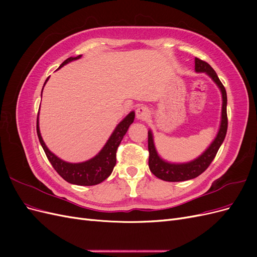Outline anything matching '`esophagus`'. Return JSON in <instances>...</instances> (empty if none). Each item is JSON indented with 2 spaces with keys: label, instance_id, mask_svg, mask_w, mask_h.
Masks as SVG:
<instances>
[{
  "label": "esophagus",
  "instance_id": "esophagus-1",
  "mask_svg": "<svg viewBox=\"0 0 257 257\" xmlns=\"http://www.w3.org/2000/svg\"><path fill=\"white\" fill-rule=\"evenodd\" d=\"M149 115H150V111H149V109H148L146 106H139V107H137V109H136V118L138 120H143V121L147 120L148 118H149Z\"/></svg>",
  "mask_w": 257,
  "mask_h": 257
}]
</instances>
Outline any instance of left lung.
Returning a JSON list of instances; mask_svg holds the SVG:
<instances>
[{
	"label": "left lung",
	"instance_id": "obj_1",
	"mask_svg": "<svg viewBox=\"0 0 257 257\" xmlns=\"http://www.w3.org/2000/svg\"><path fill=\"white\" fill-rule=\"evenodd\" d=\"M195 71L197 73H206L212 80L217 84L222 92V120L219 133L212 144L209 146L208 149L200 155L196 160H194L190 163H185V164H172V163H167L163 161L155 150V147L153 144V137L151 131L148 132V149H149V168L151 173L162 179L164 181L168 182H179V181H185L190 180L198 177L200 174H203L205 170L211 164V162L215 158V155L219 151L222 143L224 142V138L226 136L227 132V111H226V105H227V95L226 90H225L223 83L217 77L214 69L210 66L207 62L195 58Z\"/></svg>",
	"mask_w": 257,
	"mask_h": 257
}]
</instances>
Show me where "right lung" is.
Returning <instances> with one entry per match:
<instances>
[{
	"label": "right lung",
	"instance_id": "1",
	"mask_svg": "<svg viewBox=\"0 0 257 257\" xmlns=\"http://www.w3.org/2000/svg\"><path fill=\"white\" fill-rule=\"evenodd\" d=\"M80 57L81 54L75 58L66 59L63 63L60 65V67L67 64L68 62L79 59ZM47 80L48 78L46 79L45 83L47 82ZM134 118V111L130 112L125 118L118 124V126L115 127L113 133L111 134L109 139H108V142L96 157L87 162L78 163V164H72V163L62 161L48 150V148L46 147L41 136L40 126H38V118L36 122V131L40 143L46 155H47V159L51 163L54 170H56L65 181L76 185H95L103 182L105 179H107L111 175L113 167L116 163V150H118V147L121 144L123 136L126 134L130 125L133 123Z\"/></svg>",
	"mask_w": 257,
	"mask_h": 257
}]
</instances>
